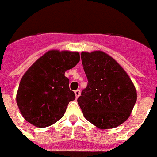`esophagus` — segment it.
Segmentation results:
<instances>
[{"mask_svg":"<svg viewBox=\"0 0 157 157\" xmlns=\"http://www.w3.org/2000/svg\"><path fill=\"white\" fill-rule=\"evenodd\" d=\"M75 97H76V98H78V96H80L81 92H80L79 90H76V91H75Z\"/></svg>","mask_w":157,"mask_h":157,"instance_id":"esophagus-1","label":"esophagus"}]
</instances>
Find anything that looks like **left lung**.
<instances>
[{
    "label": "left lung",
    "instance_id": "8db88e82",
    "mask_svg": "<svg viewBox=\"0 0 157 157\" xmlns=\"http://www.w3.org/2000/svg\"><path fill=\"white\" fill-rule=\"evenodd\" d=\"M88 83L78 103L83 116L100 129H111L127 120L137 100L132 81L123 68L102 51L81 53Z\"/></svg>",
    "mask_w": 157,
    "mask_h": 157
}]
</instances>
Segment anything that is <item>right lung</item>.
Listing matches in <instances>:
<instances>
[{"mask_svg": "<svg viewBox=\"0 0 157 157\" xmlns=\"http://www.w3.org/2000/svg\"><path fill=\"white\" fill-rule=\"evenodd\" d=\"M80 60L78 52L50 50L22 76L16 101L25 120L36 127L49 126L62 117L75 99L65 72Z\"/></svg>", "mask_w": 157, "mask_h": 157, "instance_id": "1", "label": "right lung"}]
</instances>
